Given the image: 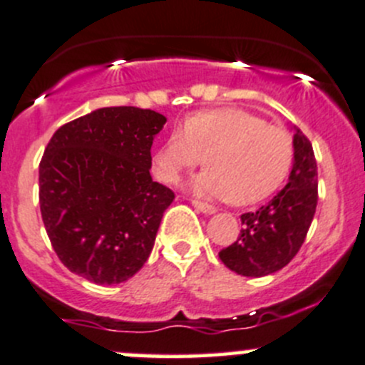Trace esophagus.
I'll list each match as a JSON object with an SVG mask.
<instances>
[{"mask_svg":"<svg viewBox=\"0 0 365 365\" xmlns=\"http://www.w3.org/2000/svg\"><path fill=\"white\" fill-rule=\"evenodd\" d=\"M192 206H194V208H196V210H200V212L206 213V215H212V213L217 212L215 206L206 205V203H203V201H197V200H192Z\"/></svg>","mask_w":365,"mask_h":365,"instance_id":"34e87169","label":"esophagus"}]
</instances>
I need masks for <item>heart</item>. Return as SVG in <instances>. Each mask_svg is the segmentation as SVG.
<instances>
[{
    "mask_svg": "<svg viewBox=\"0 0 365 365\" xmlns=\"http://www.w3.org/2000/svg\"><path fill=\"white\" fill-rule=\"evenodd\" d=\"M203 155L206 169L192 189L247 206L282 185L292 169L293 141L284 128L244 109H212L190 114L183 128L171 132L153 157V169L162 182L175 183Z\"/></svg>",
    "mask_w": 365,
    "mask_h": 365,
    "instance_id": "heart-1",
    "label": "heart"
}]
</instances>
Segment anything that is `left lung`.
Wrapping results in <instances>:
<instances>
[{"instance_id":"8db88e82","label":"left lung","mask_w":365,"mask_h":365,"mask_svg":"<svg viewBox=\"0 0 365 365\" xmlns=\"http://www.w3.org/2000/svg\"><path fill=\"white\" fill-rule=\"evenodd\" d=\"M293 169L274 200L240 217V237L219 252L230 270L263 277L281 270L300 251L318 205V168L309 139L295 128Z\"/></svg>"}]
</instances>
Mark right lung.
I'll return each mask as SVG.
<instances>
[{
	"label": "right lung",
	"instance_id": "1",
	"mask_svg": "<svg viewBox=\"0 0 365 365\" xmlns=\"http://www.w3.org/2000/svg\"><path fill=\"white\" fill-rule=\"evenodd\" d=\"M165 116L132 106L102 108L51 138L38 168L43 226L61 263L95 284L141 270L175 194L150 175Z\"/></svg>",
	"mask_w": 365,
	"mask_h": 365
}]
</instances>
